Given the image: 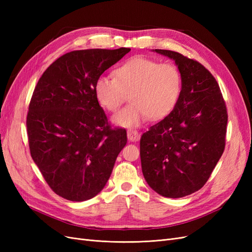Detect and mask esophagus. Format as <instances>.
<instances>
[{"instance_id": "obj_1", "label": "esophagus", "mask_w": 252, "mask_h": 252, "mask_svg": "<svg viewBox=\"0 0 252 252\" xmlns=\"http://www.w3.org/2000/svg\"><path fill=\"white\" fill-rule=\"evenodd\" d=\"M127 138L130 142H136L140 140L141 134L139 133V131L133 130V129H129V130L127 131Z\"/></svg>"}]
</instances>
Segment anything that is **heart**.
<instances>
[{
  "label": "heart",
  "instance_id": "1",
  "mask_svg": "<svg viewBox=\"0 0 252 252\" xmlns=\"http://www.w3.org/2000/svg\"><path fill=\"white\" fill-rule=\"evenodd\" d=\"M116 78L100 75L94 82V95L103 108L116 111L130 93V104L114 114L112 122L122 127H138L151 120H161L178 103L182 78L172 63L135 56L116 70Z\"/></svg>",
  "mask_w": 252,
  "mask_h": 252
}]
</instances>
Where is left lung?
Instances as JSON below:
<instances>
[{
    "label": "left lung",
    "instance_id": "8db88e82",
    "mask_svg": "<svg viewBox=\"0 0 252 252\" xmlns=\"http://www.w3.org/2000/svg\"><path fill=\"white\" fill-rule=\"evenodd\" d=\"M181 73L177 105L140 141L142 171L156 192L178 199L201 189L225 148L227 109L213 75L179 52L155 49Z\"/></svg>",
    "mask_w": 252,
    "mask_h": 252
}]
</instances>
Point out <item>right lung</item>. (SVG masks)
Wrapping results in <instances>:
<instances>
[{
    "label": "right lung",
    "mask_w": 252,
    "mask_h": 252,
    "mask_svg": "<svg viewBox=\"0 0 252 252\" xmlns=\"http://www.w3.org/2000/svg\"><path fill=\"white\" fill-rule=\"evenodd\" d=\"M130 48L68 52L53 62L34 88L27 114L30 155L58 195L93 199L110 178L127 143L112 129L94 95V82Z\"/></svg>",
    "instance_id": "add662e5"
}]
</instances>
